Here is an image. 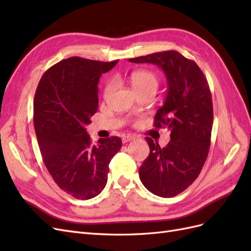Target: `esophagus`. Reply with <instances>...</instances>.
I'll return each mask as SVG.
<instances>
[{"label":"esophagus","mask_w":251,"mask_h":251,"mask_svg":"<svg viewBox=\"0 0 251 251\" xmlns=\"http://www.w3.org/2000/svg\"><path fill=\"white\" fill-rule=\"evenodd\" d=\"M136 138V135H126V136H124L123 137V142L124 143H126L128 141H132Z\"/></svg>","instance_id":"34e87169"}]
</instances>
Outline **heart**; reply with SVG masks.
I'll use <instances>...</instances> for the list:
<instances>
[{
  "instance_id": "obj_1",
  "label": "heart",
  "mask_w": 251,
  "mask_h": 251,
  "mask_svg": "<svg viewBox=\"0 0 251 251\" xmlns=\"http://www.w3.org/2000/svg\"><path fill=\"white\" fill-rule=\"evenodd\" d=\"M130 81L135 92L139 91H155L158 87V77L155 73L148 70L134 71L130 75ZM112 89V82H108L104 87V96H107Z\"/></svg>"
}]
</instances>
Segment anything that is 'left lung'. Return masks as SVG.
I'll return each instance as SVG.
<instances>
[{
    "mask_svg": "<svg viewBox=\"0 0 251 251\" xmlns=\"http://www.w3.org/2000/svg\"><path fill=\"white\" fill-rule=\"evenodd\" d=\"M160 67L168 81L162 107L155 115L156 127H168L171 141L160 148L147 137L150 155L139 169L148 191L171 198L198 178L208 155L214 120L207 79L194 60L178 51L157 52L128 59Z\"/></svg>",
    "mask_w": 251,
    "mask_h": 251,
    "instance_id": "1",
    "label": "left lung"
}]
</instances>
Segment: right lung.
Returning <instances> with one entry per match:
<instances>
[{
    "label": "right lung",
    "mask_w": 251,
    "mask_h": 251,
    "mask_svg": "<svg viewBox=\"0 0 251 251\" xmlns=\"http://www.w3.org/2000/svg\"><path fill=\"white\" fill-rule=\"evenodd\" d=\"M118 60L98 62L73 56L44 73L35 91L33 123L45 165L55 183L80 200L101 193L119 137L91 141L86 126L98 108V81Z\"/></svg>",
    "instance_id": "obj_1"
}]
</instances>
